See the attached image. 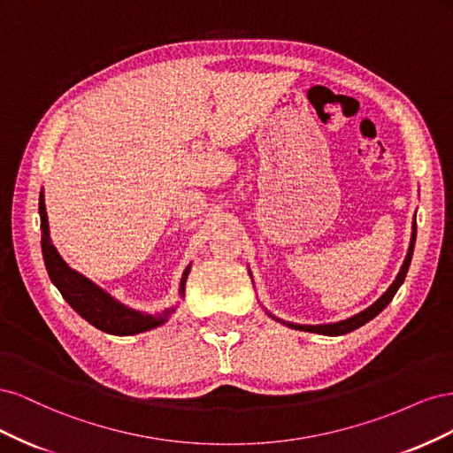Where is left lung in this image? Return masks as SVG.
I'll use <instances>...</instances> for the list:
<instances>
[{"label":"left lung","mask_w":453,"mask_h":453,"mask_svg":"<svg viewBox=\"0 0 453 453\" xmlns=\"http://www.w3.org/2000/svg\"><path fill=\"white\" fill-rule=\"evenodd\" d=\"M414 245H416V217H414V221H412V236H410L408 253H406V257H404V263H403L399 273H396V278H395L393 283L388 287V291L383 293L378 300H374V303L370 304L368 308L361 310L359 313L351 315V318H348V319H340V321H336V323H323V325H300V323L283 321V319L276 318V315H272L268 310H265V311L270 315L272 319H276L278 323H281V325H285V326H291V328H295V331L318 333V334H323V336H342V334H348V333L355 331V328H359V326H363L365 323H368L370 319H374L376 315L391 303L395 293L399 291V287L403 285V281H404V278H406V272H408V268H410V263H412ZM250 276H251V273H250Z\"/></svg>","instance_id":"obj_1"}]
</instances>
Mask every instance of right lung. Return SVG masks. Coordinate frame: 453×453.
<instances>
[{"mask_svg": "<svg viewBox=\"0 0 453 453\" xmlns=\"http://www.w3.org/2000/svg\"><path fill=\"white\" fill-rule=\"evenodd\" d=\"M39 217H41V251H43V260L49 272L50 281L57 285V289L64 296V300L70 304L81 318L88 321L92 326L100 328V331L115 336H132L140 334L150 328H157L166 323L172 313H175L177 306L164 308L160 313H149L128 308L109 293H105L102 287L85 278L83 273L75 272L67 266L65 260L60 257L57 248L52 245L50 232H49V217L45 210V195L43 190L39 193ZM190 265L183 270V276L180 281V298H185V283L188 278Z\"/></svg>", "mask_w": 453, "mask_h": 453, "instance_id": "right-lung-1", "label": "right lung"}]
</instances>
